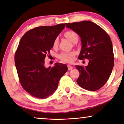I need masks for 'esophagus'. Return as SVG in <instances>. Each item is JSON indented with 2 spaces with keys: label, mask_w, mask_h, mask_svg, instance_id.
Masks as SVG:
<instances>
[{
  "label": "esophagus",
  "mask_w": 124,
  "mask_h": 124,
  "mask_svg": "<svg viewBox=\"0 0 124 124\" xmlns=\"http://www.w3.org/2000/svg\"><path fill=\"white\" fill-rule=\"evenodd\" d=\"M68 70H72V69H73V67H72V66L70 65H68Z\"/></svg>",
  "instance_id": "obj_1"
}]
</instances>
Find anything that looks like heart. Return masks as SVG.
Segmentation results:
<instances>
[{
	"label": "heart",
	"mask_w": 124,
	"mask_h": 124,
	"mask_svg": "<svg viewBox=\"0 0 124 124\" xmlns=\"http://www.w3.org/2000/svg\"><path fill=\"white\" fill-rule=\"evenodd\" d=\"M64 35L73 43L77 42L78 39V36L77 34L72 30H69V31H66L64 34ZM57 44H58V39L56 38L54 42V46L56 47ZM74 56H75V53L73 52H62L59 55V58L64 62H72Z\"/></svg>",
	"instance_id": "heart-1"
}]
</instances>
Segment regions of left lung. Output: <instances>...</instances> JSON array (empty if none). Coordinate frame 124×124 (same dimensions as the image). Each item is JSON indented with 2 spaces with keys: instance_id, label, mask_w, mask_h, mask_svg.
Masks as SVG:
<instances>
[{
  "instance_id": "left-lung-1",
  "label": "left lung",
  "mask_w": 124,
  "mask_h": 124,
  "mask_svg": "<svg viewBox=\"0 0 124 124\" xmlns=\"http://www.w3.org/2000/svg\"><path fill=\"white\" fill-rule=\"evenodd\" d=\"M65 25L81 38L82 48L78 59L89 60L85 67L76 65L80 73L77 84L87 90H98L109 79L114 65L111 38L101 27L91 21L66 23Z\"/></svg>"
}]
</instances>
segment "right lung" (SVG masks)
<instances>
[{
  "label": "right lung",
  "instance_id": "add662e5",
  "mask_svg": "<svg viewBox=\"0 0 124 124\" xmlns=\"http://www.w3.org/2000/svg\"><path fill=\"white\" fill-rule=\"evenodd\" d=\"M64 23L43 26L27 31L20 40L15 57V65L22 87L30 95L45 99L57 89L59 80L67 72L65 64L45 67V59L54 42L65 28Z\"/></svg>",
  "mask_w": 124,
  "mask_h": 124
}]
</instances>
